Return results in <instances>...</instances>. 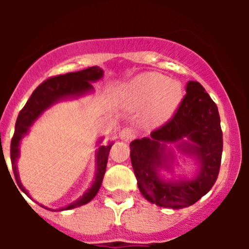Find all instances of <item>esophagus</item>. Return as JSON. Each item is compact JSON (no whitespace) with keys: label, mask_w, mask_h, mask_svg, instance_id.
Returning <instances> with one entry per match:
<instances>
[{"label":"esophagus","mask_w":249,"mask_h":249,"mask_svg":"<svg viewBox=\"0 0 249 249\" xmlns=\"http://www.w3.org/2000/svg\"><path fill=\"white\" fill-rule=\"evenodd\" d=\"M120 137H121V140L126 141V142H127V141L133 140V138L136 137V133H135V131H133V129L128 128V127H127V128H123L122 131H121Z\"/></svg>","instance_id":"obj_1"}]
</instances>
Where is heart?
<instances>
[{
    "label": "heart",
    "mask_w": 249,
    "mask_h": 249,
    "mask_svg": "<svg viewBox=\"0 0 249 249\" xmlns=\"http://www.w3.org/2000/svg\"><path fill=\"white\" fill-rule=\"evenodd\" d=\"M183 97L181 85L167 81L160 73L140 74L127 87L126 103L131 108H142L147 126L157 127L172 117Z\"/></svg>",
    "instance_id": "heart-1"
}]
</instances>
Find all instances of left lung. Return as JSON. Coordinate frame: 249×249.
I'll use <instances>...</instances> for the list:
<instances>
[{"mask_svg":"<svg viewBox=\"0 0 249 249\" xmlns=\"http://www.w3.org/2000/svg\"><path fill=\"white\" fill-rule=\"evenodd\" d=\"M183 137L191 141L185 151L197 156L201 171L193 181L164 182L157 168L165 163L164 143ZM131 160L141 193L151 203L164 208H186L201 199L217 181L221 168L223 135L217 105L197 81H188L186 94L164 124L151 137L131 142Z\"/></svg>","mask_w":249,"mask_h":249,"instance_id":"1","label":"left lung"}]
</instances>
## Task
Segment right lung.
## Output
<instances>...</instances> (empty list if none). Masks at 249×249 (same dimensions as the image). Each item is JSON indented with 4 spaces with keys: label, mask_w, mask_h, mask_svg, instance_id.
Instances as JSON below:
<instances>
[{
    "label": "right lung",
    "mask_w": 249,
    "mask_h": 249,
    "mask_svg": "<svg viewBox=\"0 0 249 249\" xmlns=\"http://www.w3.org/2000/svg\"><path fill=\"white\" fill-rule=\"evenodd\" d=\"M102 76V70L94 66V67H89L86 70H82V71L50 77L35 89L34 93L31 94L30 100L25 105V107L19 111L18 117H17L16 121V126H15V133H13L12 141H11V163H12L13 175L16 178L17 184L27 196L28 192L23 188V186L19 182L18 172H17L16 167L21 138L27 133L30 126L37 120L39 114L42 113L46 108H48L51 105L57 102L59 98L67 97V96H80V94L91 91L93 89L91 82L100 80ZM111 146L112 144L101 146L98 148L97 173H96V178H94V182L91 188L83 195L82 198L70 204L63 210H72V208H76V207L83 206V204L89 203L91 199H93L94 196L97 195L103 181V176H105L106 172V166H107V160H108Z\"/></svg>",
    "instance_id": "add662e5"
}]
</instances>
